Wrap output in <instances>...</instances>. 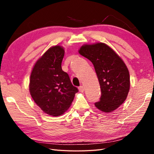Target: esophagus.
I'll return each mask as SVG.
<instances>
[{
  "label": "esophagus",
  "instance_id": "1",
  "mask_svg": "<svg viewBox=\"0 0 154 154\" xmlns=\"http://www.w3.org/2000/svg\"><path fill=\"white\" fill-rule=\"evenodd\" d=\"M79 90L80 92H83V91H84V87L83 85H80L79 87Z\"/></svg>",
  "mask_w": 154,
  "mask_h": 154
}]
</instances>
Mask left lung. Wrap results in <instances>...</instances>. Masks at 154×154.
<instances>
[{
    "label": "left lung",
    "mask_w": 154,
    "mask_h": 154,
    "mask_svg": "<svg viewBox=\"0 0 154 154\" xmlns=\"http://www.w3.org/2000/svg\"><path fill=\"white\" fill-rule=\"evenodd\" d=\"M79 52L92 62L100 83L101 96L95 106L105 113L118 108L126 100L130 89V75L126 64L103 43L85 45Z\"/></svg>",
    "instance_id": "8db88e82"
}]
</instances>
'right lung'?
<instances>
[{
	"instance_id": "add662e5",
	"label": "right lung",
	"mask_w": 154,
	"mask_h": 154,
	"mask_svg": "<svg viewBox=\"0 0 154 154\" xmlns=\"http://www.w3.org/2000/svg\"><path fill=\"white\" fill-rule=\"evenodd\" d=\"M64 55L60 46L52 47L36 62L30 75L31 96L42 111L52 116L64 113L79 92L68 73L62 71Z\"/></svg>"
}]
</instances>
